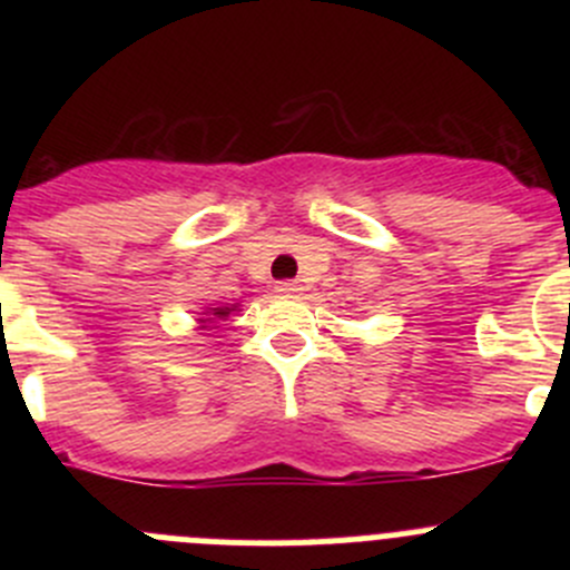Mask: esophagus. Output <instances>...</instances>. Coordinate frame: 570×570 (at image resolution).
<instances>
[{
	"label": "esophagus",
	"instance_id": "obj_1",
	"mask_svg": "<svg viewBox=\"0 0 570 570\" xmlns=\"http://www.w3.org/2000/svg\"><path fill=\"white\" fill-rule=\"evenodd\" d=\"M275 292H278V295H284V297H292V295H301L303 286L297 284V281H281V284L275 286Z\"/></svg>",
	"mask_w": 570,
	"mask_h": 570
}]
</instances>
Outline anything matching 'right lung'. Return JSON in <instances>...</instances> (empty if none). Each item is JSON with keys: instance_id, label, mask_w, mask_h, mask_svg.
<instances>
[{"instance_id": "right-lung-1", "label": "right lung", "mask_w": 570, "mask_h": 570, "mask_svg": "<svg viewBox=\"0 0 570 570\" xmlns=\"http://www.w3.org/2000/svg\"><path fill=\"white\" fill-rule=\"evenodd\" d=\"M232 312H234V308H228V306H220V308H212V312H209V314H212V317H209V320H215V317H220V320H223V317H228V314H232ZM200 322H206V320H200ZM204 327H206V325H204Z\"/></svg>"}]
</instances>
